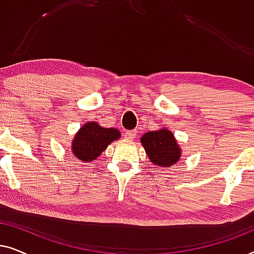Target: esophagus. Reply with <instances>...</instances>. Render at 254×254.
Instances as JSON below:
<instances>
[{
  "label": "esophagus",
  "instance_id": "34e87169",
  "mask_svg": "<svg viewBox=\"0 0 254 254\" xmlns=\"http://www.w3.org/2000/svg\"><path fill=\"white\" fill-rule=\"evenodd\" d=\"M135 136H136V130H127L126 133H125V137H126L127 140H134Z\"/></svg>",
  "mask_w": 254,
  "mask_h": 254
}]
</instances>
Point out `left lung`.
<instances>
[{"mask_svg":"<svg viewBox=\"0 0 254 254\" xmlns=\"http://www.w3.org/2000/svg\"><path fill=\"white\" fill-rule=\"evenodd\" d=\"M141 143L151 163L159 168H169L178 163L182 154L172 131L166 128L142 135Z\"/></svg>","mask_w":254,"mask_h":254,"instance_id":"obj_1","label":"left lung"}]
</instances>
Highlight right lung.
<instances>
[{
	"label": "right lung",
	"instance_id": "obj_1",
	"mask_svg": "<svg viewBox=\"0 0 254 254\" xmlns=\"http://www.w3.org/2000/svg\"><path fill=\"white\" fill-rule=\"evenodd\" d=\"M120 135L116 128H104L93 121L86 123L76 133L71 142V151L76 158L83 162H92Z\"/></svg>",
	"mask_w": 254,
	"mask_h": 254
}]
</instances>
